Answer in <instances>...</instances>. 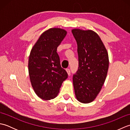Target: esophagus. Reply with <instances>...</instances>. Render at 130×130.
<instances>
[{"instance_id": "esophagus-1", "label": "esophagus", "mask_w": 130, "mask_h": 130, "mask_svg": "<svg viewBox=\"0 0 130 130\" xmlns=\"http://www.w3.org/2000/svg\"><path fill=\"white\" fill-rule=\"evenodd\" d=\"M66 71H67V72L68 74V75H70L71 74V71H70V70L69 69H67V70H66Z\"/></svg>"}]
</instances>
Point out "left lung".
<instances>
[{"label": "left lung", "mask_w": 130, "mask_h": 130, "mask_svg": "<svg viewBox=\"0 0 130 130\" xmlns=\"http://www.w3.org/2000/svg\"><path fill=\"white\" fill-rule=\"evenodd\" d=\"M78 45L79 67L73 75L77 100L93 102L104 84L109 67L108 55L98 34L92 30L71 31Z\"/></svg>", "instance_id": "obj_1"}]
</instances>
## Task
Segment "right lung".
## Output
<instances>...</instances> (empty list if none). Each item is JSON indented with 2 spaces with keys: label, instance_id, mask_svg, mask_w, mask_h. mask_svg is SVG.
I'll list each match as a JSON object with an SVG mask.
<instances>
[{
  "label": "right lung",
  "instance_id": "add662e5",
  "mask_svg": "<svg viewBox=\"0 0 130 130\" xmlns=\"http://www.w3.org/2000/svg\"><path fill=\"white\" fill-rule=\"evenodd\" d=\"M65 30L50 28L40 36L28 60V72L33 89L44 100L56 97L68 74L61 67L57 48L67 35Z\"/></svg>",
  "mask_w": 130,
  "mask_h": 130
}]
</instances>
